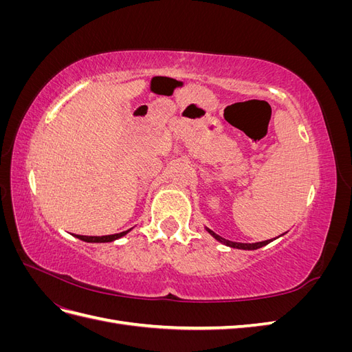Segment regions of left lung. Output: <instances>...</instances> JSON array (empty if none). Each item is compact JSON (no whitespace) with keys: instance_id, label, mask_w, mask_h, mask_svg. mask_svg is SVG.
<instances>
[{"instance_id":"left-lung-1","label":"left lung","mask_w":352,"mask_h":352,"mask_svg":"<svg viewBox=\"0 0 352 352\" xmlns=\"http://www.w3.org/2000/svg\"><path fill=\"white\" fill-rule=\"evenodd\" d=\"M206 230L210 233V235L214 238L216 241H219L220 243H223V245H226V247H230V248H236V250H247V251H252V250H258V248H261V247H264V245H267V243H270L272 241H274L276 238H273V239H267V241H263V242H252V243H243V242H233V241H229V239H225V238H221L220 235H217V233H214L212 230H210L208 228H206ZM286 233V232H285ZM282 236V235H280ZM279 238V236H278Z\"/></svg>"}]
</instances>
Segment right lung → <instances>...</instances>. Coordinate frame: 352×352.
<instances>
[{
    "label": "right lung",
    "instance_id": "1",
    "mask_svg": "<svg viewBox=\"0 0 352 352\" xmlns=\"http://www.w3.org/2000/svg\"><path fill=\"white\" fill-rule=\"evenodd\" d=\"M132 229L129 230H124V232H120V233H116V235H105V236H83V235H74L80 241H85V242H91V243H102V242H113L116 239H120L123 238L124 235H127Z\"/></svg>",
    "mask_w": 352,
    "mask_h": 352
}]
</instances>
